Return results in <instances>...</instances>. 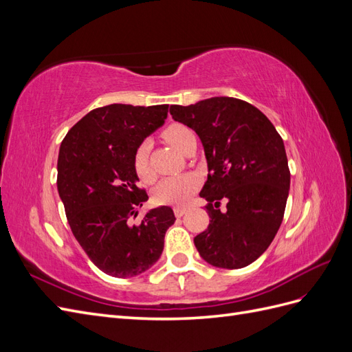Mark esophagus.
Instances as JSON below:
<instances>
[{
    "instance_id": "34e87169",
    "label": "esophagus",
    "mask_w": 352,
    "mask_h": 352,
    "mask_svg": "<svg viewBox=\"0 0 352 352\" xmlns=\"http://www.w3.org/2000/svg\"><path fill=\"white\" fill-rule=\"evenodd\" d=\"M173 211H175V216H176V217H182V216L185 214V212L188 211V208H186V207H175Z\"/></svg>"
}]
</instances>
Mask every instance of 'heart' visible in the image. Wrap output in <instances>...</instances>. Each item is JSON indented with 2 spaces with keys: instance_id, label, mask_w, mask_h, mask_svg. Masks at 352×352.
<instances>
[{
  "instance_id": "obj_1",
  "label": "heart",
  "mask_w": 352,
  "mask_h": 352,
  "mask_svg": "<svg viewBox=\"0 0 352 352\" xmlns=\"http://www.w3.org/2000/svg\"><path fill=\"white\" fill-rule=\"evenodd\" d=\"M164 138L167 142L172 144L177 150L184 151V146L190 135L189 127L173 123L170 124L164 131ZM150 151H151V142L144 141L140 146L136 148L135 157H133V167L135 173L142 182H153L155 173L150 164ZM201 180L195 173H184V175H175L164 177L154 189V199L158 204H175L180 206L192 197V194L199 188Z\"/></svg>"
}]
</instances>
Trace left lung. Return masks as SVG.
I'll list each match as a JSON object with an SVG mask.
<instances>
[{"instance_id":"obj_1","label":"left lung","mask_w":352,"mask_h":352,"mask_svg":"<svg viewBox=\"0 0 352 352\" xmlns=\"http://www.w3.org/2000/svg\"><path fill=\"white\" fill-rule=\"evenodd\" d=\"M179 123L204 146L208 228L194 238L199 255L220 269H242L269 248L283 220L291 173L285 145L272 122L247 101L212 97L170 105ZM228 201L220 212L219 201Z\"/></svg>"}]
</instances>
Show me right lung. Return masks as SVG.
<instances>
[{"label":"right lung","mask_w":352,"mask_h":352,"mask_svg":"<svg viewBox=\"0 0 352 352\" xmlns=\"http://www.w3.org/2000/svg\"><path fill=\"white\" fill-rule=\"evenodd\" d=\"M168 105L110 104L74 124L60 145L58 195L74 238L91 261L113 278H133L157 263L176 217L162 206L131 225L148 199L138 186L133 157L167 119Z\"/></svg>","instance_id":"obj_1"}]
</instances>
